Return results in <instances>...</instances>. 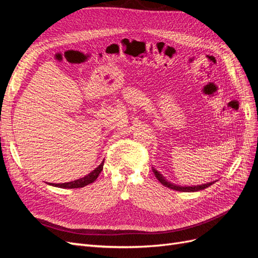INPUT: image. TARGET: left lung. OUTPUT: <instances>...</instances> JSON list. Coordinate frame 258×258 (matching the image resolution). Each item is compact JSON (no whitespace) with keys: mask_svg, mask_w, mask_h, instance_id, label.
Listing matches in <instances>:
<instances>
[{"mask_svg":"<svg viewBox=\"0 0 258 258\" xmlns=\"http://www.w3.org/2000/svg\"><path fill=\"white\" fill-rule=\"evenodd\" d=\"M153 172L155 174V176L157 177L158 181L163 185L168 187V188H171V189H174V190H178V191H198V190H202L207 188V187L211 186L212 184H214V182H211V183H207V184H204V185H199V186H179V185H175L173 183L171 182H168V179L165 178V176H163L158 170H156L154 167H153Z\"/></svg>","mask_w":258,"mask_h":258,"instance_id":"1","label":"left lung"}]
</instances>
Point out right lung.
<instances>
[{
	"mask_svg": "<svg viewBox=\"0 0 258 258\" xmlns=\"http://www.w3.org/2000/svg\"><path fill=\"white\" fill-rule=\"evenodd\" d=\"M103 165H104V160L101 162V165L98 166L95 170L92 171V172H90L89 174H87L82 178L76 179V181L63 183V184H50V185L56 186V187H60V188H81V187H84V186L96 181L97 177L101 173V171H102V169H103Z\"/></svg>",
	"mask_w": 258,
	"mask_h": 258,
	"instance_id": "right-lung-1",
	"label": "right lung"
}]
</instances>
